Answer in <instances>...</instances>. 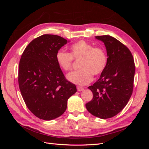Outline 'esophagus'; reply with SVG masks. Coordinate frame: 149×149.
Here are the masks:
<instances>
[{
	"mask_svg": "<svg viewBox=\"0 0 149 149\" xmlns=\"http://www.w3.org/2000/svg\"><path fill=\"white\" fill-rule=\"evenodd\" d=\"M77 90L78 91H82L84 90V88H82V87H79V86H78L77 87Z\"/></svg>",
	"mask_w": 149,
	"mask_h": 149,
	"instance_id": "obj_1",
	"label": "esophagus"
}]
</instances>
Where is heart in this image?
<instances>
[{"mask_svg":"<svg viewBox=\"0 0 149 149\" xmlns=\"http://www.w3.org/2000/svg\"><path fill=\"white\" fill-rule=\"evenodd\" d=\"M70 53L58 52L56 59L61 68L67 72L73 68V60L79 61L78 71L67 76L71 82L78 85H86L91 82L93 74L98 76L104 70L107 62L106 52L103 48L94 47L84 40H80L70 48Z\"/></svg>","mask_w":149,"mask_h":149,"instance_id":"b5f03b06","label":"heart"}]
</instances>
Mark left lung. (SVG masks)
Wrapping results in <instances>:
<instances>
[{
  "mask_svg": "<svg viewBox=\"0 0 149 149\" xmlns=\"http://www.w3.org/2000/svg\"><path fill=\"white\" fill-rule=\"evenodd\" d=\"M95 37L105 45L107 62L100 79L88 87L93 97L86 107L93 116L108 119L127 105L133 91L136 68L132 53L123 43L109 35Z\"/></svg>",
  "mask_w": 149,
  "mask_h": 149,
  "instance_id": "obj_1",
  "label": "left lung"
}]
</instances>
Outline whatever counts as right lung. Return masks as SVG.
Returning a JSON list of instances; mask_svg holds the SVG:
<instances>
[{
  "label": "right lung",
  "mask_w": 149,
  "mask_h": 149,
  "mask_svg": "<svg viewBox=\"0 0 149 149\" xmlns=\"http://www.w3.org/2000/svg\"><path fill=\"white\" fill-rule=\"evenodd\" d=\"M67 40L45 34L25 48L19 62L21 94L28 109L39 119L50 120L64 113L67 101L76 91L58 65L56 55Z\"/></svg>",
  "instance_id": "right-lung-1"
}]
</instances>
